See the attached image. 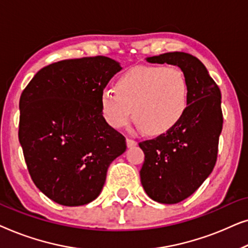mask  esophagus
I'll return each instance as SVG.
<instances>
[{
  "instance_id": "1",
  "label": "esophagus",
  "mask_w": 248,
  "mask_h": 248,
  "mask_svg": "<svg viewBox=\"0 0 248 248\" xmlns=\"http://www.w3.org/2000/svg\"><path fill=\"white\" fill-rule=\"evenodd\" d=\"M137 144H138L137 141L132 140V139H126V145H127V148H133V147H135V145H137Z\"/></svg>"
}]
</instances>
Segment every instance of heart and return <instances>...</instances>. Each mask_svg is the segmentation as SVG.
I'll return each mask as SVG.
<instances>
[{
	"label": "heart",
	"instance_id": "obj_1",
	"mask_svg": "<svg viewBox=\"0 0 248 248\" xmlns=\"http://www.w3.org/2000/svg\"><path fill=\"white\" fill-rule=\"evenodd\" d=\"M100 105L111 127H124L133 114L139 127L150 134H162L184 116L188 83L178 67L139 65L118 78L116 90H103Z\"/></svg>",
	"mask_w": 248,
	"mask_h": 248
}]
</instances>
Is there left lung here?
<instances>
[{"instance_id":"8db88e82","label":"left lung","mask_w":248,"mask_h":248,"mask_svg":"<svg viewBox=\"0 0 248 248\" xmlns=\"http://www.w3.org/2000/svg\"><path fill=\"white\" fill-rule=\"evenodd\" d=\"M145 60L178 66L188 83V106L178 124L139 143L144 152L140 177L145 193L154 201L175 204L192 195L215 167L223 122L221 93L191 54L165 53Z\"/></svg>"}]
</instances>
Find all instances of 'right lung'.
<instances>
[{"label": "right lung", "instance_id": "add662e5", "mask_svg": "<svg viewBox=\"0 0 248 248\" xmlns=\"http://www.w3.org/2000/svg\"><path fill=\"white\" fill-rule=\"evenodd\" d=\"M122 70L106 56L64 60L35 74L20 97L19 141L33 183L52 201L84 205L126 150L103 116L100 96Z\"/></svg>", "mask_w": 248, "mask_h": 248}]
</instances>
